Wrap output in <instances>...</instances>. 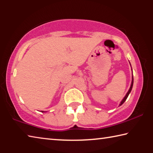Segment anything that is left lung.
I'll return each instance as SVG.
<instances>
[{
    "label": "left lung",
    "mask_w": 153,
    "mask_h": 153,
    "mask_svg": "<svg viewBox=\"0 0 153 153\" xmlns=\"http://www.w3.org/2000/svg\"><path fill=\"white\" fill-rule=\"evenodd\" d=\"M133 83H134V78H133V77H132V81H131V86H130V88H129V90H128V93H127L126 94V97L123 98V99L122 100V101L121 102V103H120V105H121L123 104V103L126 101V99H127V98H128V95H129V93H130V92H131V89H132V86H133Z\"/></svg>",
    "instance_id": "left-lung-1"
}]
</instances>
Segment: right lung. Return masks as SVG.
Masks as SVG:
<instances>
[{"instance_id": "obj_1", "label": "right lung", "mask_w": 153, "mask_h": 153, "mask_svg": "<svg viewBox=\"0 0 153 153\" xmlns=\"http://www.w3.org/2000/svg\"><path fill=\"white\" fill-rule=\"evenodd\" d=\"M42 112H44V111H42Z\"/></svg>"}]
</instances>
